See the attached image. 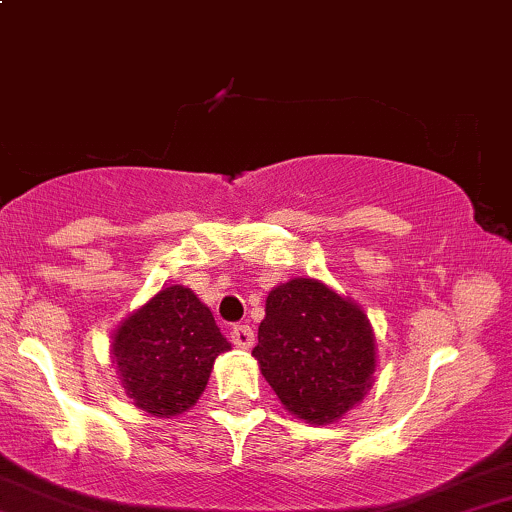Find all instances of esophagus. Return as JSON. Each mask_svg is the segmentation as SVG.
I'll list each match as a JSON object with an SVG mask.
<instances>
[{"instance_id":"1","label":"esophagus","mask_w":512,"mask_h":512,"mask_svg":"<svg viewBox=\"0 0 512 512\" xmlns=\"http://www.w3.org/2000/svg\"><path fill=\"white\" fill-rule=\"evenodd\" d=\"M231 343L236 348H243L248 350L252 348V343H255V334H252V326L248 324H236L231 329Z\"/></svg>"}]
</instances>
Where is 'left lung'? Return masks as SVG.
<instances>
[{
    "label": "left lung",
    "instance_id": "left-lung-1",
    "mask_svg": "<svg viewBox=\"0 0 512 512\" xmlns=\"http://www.w3.org/2000/svg\"><path fill=\"white\" fill-rule=\"evenodd\" d=\"M252 357L291 415L331 424L372 389L377 338L355 300L298 276L269 291Z\"/></svg>",
    "mask_w": 512,
    "mask_h": 512
}]
</instances>
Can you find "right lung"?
<instances>
[{
    "mask_svg": "<svg viewBox=\"0 0 512 512\" xmlns=\"http://www.w3.org/2000/svg\"><path fill=\"white\" fill-rule=\"evenodd\" d=\"M231 350L212 310L174 283L133 310L112 334V365L135 408L152 417L188 412L207 389L217 355Z\"/></svg>",
    "mask_w": 512,
    "mask_h": 512,
    "instance_id": "obj_1",
    "label": "right lung"
}]
</instances>
